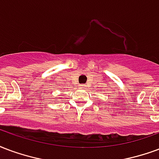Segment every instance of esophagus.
Segmentation results:
<instances>
[{
	"instance_id": "1",
	"label": "esophagus",
	"mask_w": 159,
	"mask_h": 159,
	"mask_svg": "<svg viewBox=\"0 0 159 159\" xmlns=\"http://www.w3.org/2000/svg\"><path fill=\"white\" fill-rule=\"evenodd\" d=\"M80 89H87V85H80Z\"/></svg>"
}]
</instances>
